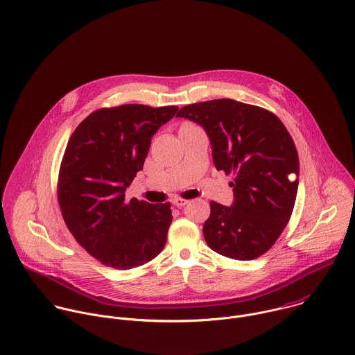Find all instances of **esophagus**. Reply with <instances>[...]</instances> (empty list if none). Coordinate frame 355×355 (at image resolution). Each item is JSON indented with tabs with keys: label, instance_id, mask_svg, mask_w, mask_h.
Wrapping results in <instances>:
<instances>
[{
	"label": "esophagus",
	"instance_id": "obj_1",
	"mask_svg": "<svg viewBox=\"0 0 355 355\" xmlns=\"http://www.w3.org/2000/svg\"><path fill=\"white\" fill-rule=\"evenodd\" d=\"M173 205H176V207H184L187 202H189V200H186V198H182V197H176V198H173Z\"/></svg>",
	"mask_w": 355,
	"mask_h": 355
}]
</instances>
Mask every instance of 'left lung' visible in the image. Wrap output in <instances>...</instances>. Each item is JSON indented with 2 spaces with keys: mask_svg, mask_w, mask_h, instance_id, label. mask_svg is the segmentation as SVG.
Returning a JSON list of instances; mask_svg holds the SVG:
<instances>
[{
  "mask_svg": "<svg viewBox=\"0 0 355 355\" xmlns=\"http://www.w3.org/2000/svg\"><path fill=\"white\" fill-rule=\"evenodd\" d=\"M207 132L215 168L233 175L234 201H211L202 226L211 250L248 261L265 254L290 220L298 189V154L282 121L257 105L220 98L183 107Z\"/></svg>",
  "mask_w": 355,
  "mask_h": 355,
  "instance_id": "left-lung-1",
  "label": "left lung"
}]
</instances>
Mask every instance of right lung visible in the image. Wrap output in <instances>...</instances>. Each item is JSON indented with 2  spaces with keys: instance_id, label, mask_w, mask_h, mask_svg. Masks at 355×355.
<instances>
[{
  "instance_id": "1",
  "label": "right lung",
  "mask_w": 355,
  "mask_h": 355,
  "mask_svg": "<svg viewBox=\"0 0 355 355\" xmlns=\"http://www.w3.org/2000/svg\"><path fill=\"white\" fill-rule=\"evenodd\" d=\"M178 107L125 104L90 114L72 133L58 176V202L76 241L101 263L126 270L165 247L171 202L125 198L151 137Z\"/></svg>"
}]
</instances>
